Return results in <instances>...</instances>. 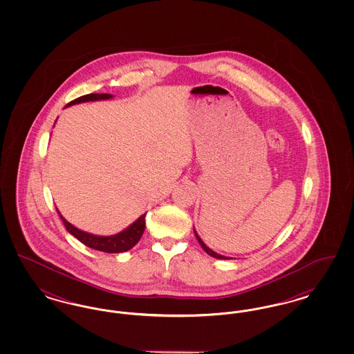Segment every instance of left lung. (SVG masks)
I'll list each match as a JSON object with an SVG mask.
<instances>
[{
    "mask_svg": "<svg viewBox=\"0 0 354 354\" xmlns=\"http://www.w3.org/2000/svg\"><path fill=\"white\" fill-rule=\"evenodd\" d=\"M195 236H196V239H198V241H199V244L202 245L203 250L205 251V252L208 253L209 256H212V257H216V259H228V257H225V256H221V254H219V253L214 252L212 250H209L204 243L202 241V239L198 236V234H196V231H195Z\"/></svg>",
    "mask_w": 354,
    "mask_h": 354,
    "instance_id": "8db88e82",
    "label": "left lung"
}]
</instances>
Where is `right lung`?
I'll return each instance as SVG.
<instances>
[{"instance_id": "obj_1", "label": "right lung", "mask_w": 354, "mask_h": 354, "mask_svg": "<svg viewBox=\"0 0 354 354\" xmlns=\"http://www.w3.org/2000/svg\"><path fill=\"white\" fill-rule=\"evenodd\" d=\"M111 97H113L111 94H87V95H82V97H80L74 101L68 102L66 107L71 106V104H75V103H81V102L110 100ZM59 216L64 221L68 232H70L74 237H77L81 243H84V245L90 247L93 250L107 253L126 252V251L131 250L135 244L140 240V237L145 232V227H146V221H145L146 215H142L129 228H126L124 231L119 232L117 235L97 236L87 234V232H84V231L75 228L73 224L68 223V220L64 219L61 214H59Z\"/></svg>"}]
</instances>
